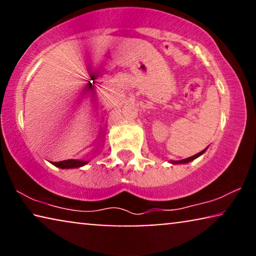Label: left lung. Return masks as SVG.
<instances>
[{
  "mask_svg": "<svg viewBox=\"0 0 256 256\" xmlns=\"http://www.w3.org/2000/svg\"><path fill=\"white\" fill-rule=\"evenodd\" d=\"M208 149V148H205L204 150H202V152H198V154H196V155H194V156H191V157H188V158H184V160H171V163H174V164H180V163H188V162H191V160H196L197 158V157H199L200 155H202V154L205 152V150Z\"/></svg>",
  "mask_w": 256,
  "mask_h": 256,
  "instance_id": "1",
  "label": "left lung"
}]
</instances>
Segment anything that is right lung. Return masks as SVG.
<instances>
[{
    "instance_id": "add662e5",
    "label": "right lung",
    "mask_w": 256,
    "mask_h": 256,
    "mask_svg": "<svg viewBox=\"0 0 256 256\" xmlns=\"http://www.w3.org/2000/svg\"><path fill=\"white\" fill-rule=\"evenodd\" d=\"M87 163H88V160H60V162H54L52 164L60 168V169H73V168H80L85 166Z\"/></svg>"
}]
</instances>
